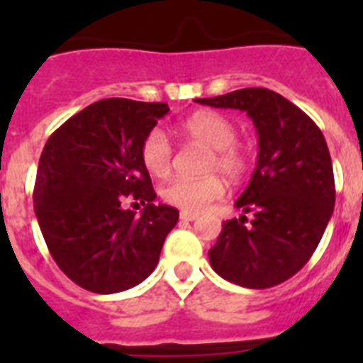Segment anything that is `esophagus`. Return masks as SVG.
Returning a JSON list of instances; mask_svg holds the SVG:
<instances>
[{"mask_svg":"<svg viewBox=\"0 0 363 363\" xmlns=\"http://www.w3.org/2000/svg\"><path fill=\"white\" fill-rule=\"evenodd\" d=\"M179 218H182L184 221H194L198 218V214L187 213V211H182V213H179Z\"/></svg>","mask_w":363,"mask_h":363,"instance_id":"esophagus-1","label":"esophagus"}]
</instances>
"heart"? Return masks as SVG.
<instances>
[{
  "instance_id": "heart-1",
  "label": "heart",
  "mask_w": 363,
  "mask_h": 363,
  "mask_svg": "<svg viewBox=\"0 0 363 363\" xmlns=\"http://www.w3.org/2000/svg\"><path fill=\"white\" fill-rule=\"evenodd\" d=\"M179 130L201 145L213 149L209 158V171H220L229 179H240L249 169V150L236 140V127L225 116L213 111L194 112L179 123ZM172 143L162 129H150L145 134L140 156L150 174L163 178L172 169ZM225 194V184L220 176L205 178H174L163 187L162 196L167 203L187 213H201L213 201Z\"/></svg>"
}]
</instances>
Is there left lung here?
<instances>
[{
  "mask_svg": "<svg viewBox=\"0 0 363 363\" xmlns=\"http://www.w3.org/2000/svg\"><path fill=\"white\" fill-rule=\"evenodd\" d=\"M198 104L245 111L258 133V162L236 200L247 216L223 221L211 267L247 289H267L309 262L335 209L331 154L318 125L269 89H240Z\"/></svg>",
  "mask_w": 363,
  "mask_h": 363,
  "instance_id": "1",
  "label": "left lung"
}]
</instances>
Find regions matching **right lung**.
<instances>
[{
    "mask_svg": "<svg viewBox=\"0 0 363 363\" xmlns=\"http://www.w3.org/2000/svg\"><path fill=\"white\" fill-rule=\"evenodd\" d=\"M167 112V104L99 99L45 143L34 185L38 223L57 267L91 293L142 284L178 221V209L154 205L140 156L145 134ZM125 197L146 205L142 217L121 207Z\"/></svg>",
    "mask_w": 363,
    "mask_h": 363,
    "instance_id": "1",
    "label": "right lung"
}]
</instances>
